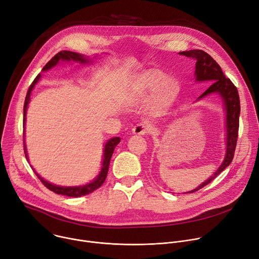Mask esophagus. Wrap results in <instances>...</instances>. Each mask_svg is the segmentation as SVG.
Here are the masks:
<instances>
[{"mask_svg":"<svg viewBox=\"0 0 259 259\" xmlns=\"http://www.w3.org/2000/svg\"><path fill=\"white\" fill-rule=\"evenodd\" d=\"M150 132V128L146 124H137L132 128V133L133 134H138V135H145L146 133Z\"/></svg>","mask_w":259,"mask_h":259,"instance_id":"1","label":"esophagus"}]
</instances>
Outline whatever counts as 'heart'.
<instances>
[{
	"label": "heart",
	"instance_id": "heart-1",
	"mask_svg": "<svg viewBox=\"0 0 259 259\" xmlns=\"http://www.w3.org/2000/svg\"><path fill=\"white\" fill-rule=\"evenodd\" d=\"M165 79V75L155 69L132 75L128 81V94L132 102H140L154 93ZM176 85L174 81L166 80L159 89L158 98L160 102L168 101L175 94Z\"/></svg>",
	"mask_w": 259,
	"mask_h": 259
}]
</instances>
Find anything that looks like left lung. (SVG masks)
I'll list each match as a JSON object with an SVG mask.
<instances>
[{
    "label": "left lung",
    "mask_w": 259,
    "mask_h": 259,
    "mask_svg": "<svg viewBox=\"0 0 259 259\" xmlns=\"http://www.w3.org/2000/svg\"><path fill=\"white\" fill-rule=\"evenodd\" d=\"M181 56H185L195 62V72L194 77L197 82H208L210 85L207 90L202 93L201 95L196 99L199 101L209 95H218L221 99L223 109L225 111V129H226V137H225V146L226 152L225 157L220 165V167L214 172V175L209 177L206 181L200 184L194 190H191L187 193L195 192L208 183L213 181L218 175H220L231 163L234 151L237 147L238 140V132H239V116L241 111L240 106V97L238 89L227 78L221 67L218 63L211 58L208 54L200 50H192L188 52L179 53Z\"/></svg>",
    "instance_id": "left-lung-1"
}]
</instances>
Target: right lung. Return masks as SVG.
Here are the masks:
<instances>
[{
  "label": "right lung",
  "instance_id": "right-lung-1",
  "mask_svg": "<svg viewBox=\"0 0 259 259\" xmlns=\"http://www.w3.org/2000/svg\"><path fill=\"white\" fill-rule=\"evenodd\" d=\"M96 59V57L89 58L85 57L84 55L81 54H77V53H73V52H69V51H63L60 52L59 54H57L48 64H46L42 71H48V70L52 69L53 67H55L60 61L62 62H76V63H80L81 65H88V64H92L94 62V60ZM41 78V74H38L37 77L35 78V80L33 81V83L31 84V87L29 88V91L27 93L26 96V100H25V105H23V126H26V120H27V109H28V105L30 103L31 100V94L32 91L34 90L35 85L38 83V81ZM25 134V133H23ZM25 135H23V149H25V155L28 161L29 160V156H28V152H27V147H26V140H25ZM121 142L120 137H112L110 139H108L106 144L104 145V149H103V158H102V164H101V170L99 172V175L92 180L90 183L85 184V185H81V186H59V185H55L49 181L44 180L32 166L35 175L38 177V179L42 182V184L49 188L50 190H52L53 192L57 193V194H61V195H66V196H70V197H79V196H83L87 194L92 193L93 191H95L96 189L104 183L106 176H107V171H108V167H109V162H110V158L112 156L113 150L114 148L119 145V143Z\"/></svg>",
  "mask_w": 259,
  "mask_h": 259
}]
</instances>
